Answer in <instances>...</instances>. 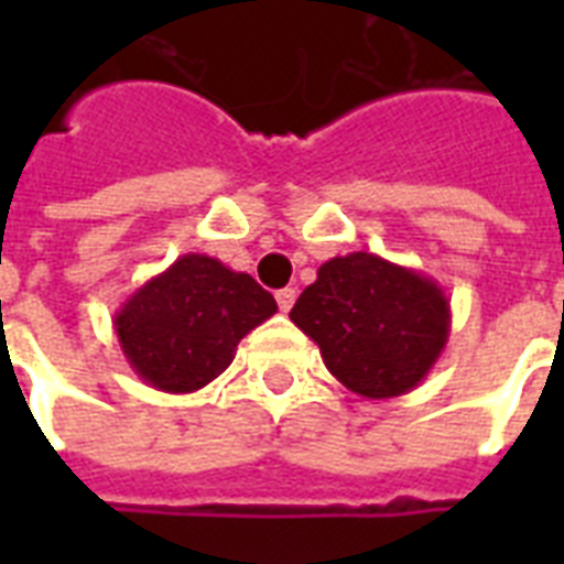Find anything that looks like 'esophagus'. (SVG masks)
Here are the masks:
<instances>
[{"label": "esophagus", "mask_w": 564, "mask_h": 564, "mask_svg": "<svg viewBox=\"0 0 564 564\" xmlns=\"http://www.w3.org/2000/svg\"><path fill=\"white\" fill-rule=\"evenodd\" d=\"M295 295H299V292L292 290V286H286V290H278V295H274V299H278V307H281V313H290L292 304H295Z\"/></svg>", "instance_id": "esophagus-1"}]
</instances>
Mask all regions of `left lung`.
<instances>
[{
    "label": "left lung",
    "mask_w": 564,
    "mask_h": 564,
    "mask_svg": "<svg viewBox=\"0 0 564 564\" xmlns=\"http://www.w3.org/2000/svg\"><path fill=\"white\" fill-rule=\"evenodd\" d=\"M290 318L327 371L362 398H398L430 375L451 336V301L433 278L369 251L318 265Z\"/></svg>",
    "instance_id": "obj_1"
}]
</instances>
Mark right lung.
I'll return each mask as SVG.
<instances>
[{
	"label": "right lung",
	"instance_id": "obj_1",
	"mask_svg": "<svg viewBox=\"0 0 564 564\" xmlns=\"http://www.w3.org/2000/svg\"><path fill=\"white\" fill-rule=\"evenodd\" d=\"M278 313L272 292L216 257L184 254L117 310L119 348L152 389L187 394L234 362L239 339Z\"/></svg>",
	"mask_w": 564,
	"mask_h": 564
}]
</instances>
